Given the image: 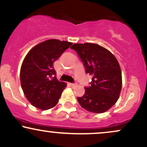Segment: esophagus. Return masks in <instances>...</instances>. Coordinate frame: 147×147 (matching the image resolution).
<instances>
[{
  "instance_id": "1",
  "label": "esophagus",
  "mask_w": 147,
  "mask_h": 147,
  "mask_svg": "<svg viewBox=\"0 0 147 147\" xmlns=\"http://www.w3.org/2000/svg\"><path fill=\"white\" fill-rule=\"evenodd\" d=\"M70 86H72V87H75L76 86H77V84H72V83H70Z\"/></svg>"
}]
</instances>
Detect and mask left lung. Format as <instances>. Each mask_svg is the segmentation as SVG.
<instances>
[{
	"mask_svg": "<svg viewBox=\"0 0 147 147\" xmlns=\"http://www.w3.org/2000/svg\"><path fill=\"white\" fill-rule=\"evenodd\" d=\"M78 54L86 72L92 76L85 94L77 97L89 112L102 113L117 102L122 89V72L117 59L107 49L95 43H75L70 48Z\"/></svg>",
	"mask_w": 147,
	"mask_h": 147,
	"instance_id": "8db88e82",
	"label": "left lung"
}]
</instances>
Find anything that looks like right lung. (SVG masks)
<instances>
[{
	"mask_svg": "<svg viewBox=\"0 0 147 147\" xmlns=\"http://www.w3.org/2000/svg\"><path fill=\"white\" fill-rule=\"evenodd\" d=\"M72 44L49 39L35 45L27 54L20 79L24 95L32 106L48 110L57 105L66 84L57 80L53 64Z\"/></svg>",
	"mask_w": 147,
	"mask_h": 147,
	"instance_id": "add662e5",
	"label": "right lung"
}]
</instances>
